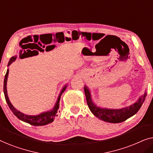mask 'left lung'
Masks as SVG:
<instances>
[{
	"label": "left lung",
	"mask_w": 153,
	"mask_h": 153,
	"mask_svg": "<svg viewBox=\"0 0 153 153\" xmlns=\"http://www.w3.org/2000/svg\"><path fill=\"white\" fill-rule=\"evenodd\" d=\"M84 92L88 106L94 116L100 118V120L111 123H122L137 114L138 111L141 107L147 95L146 93H145L143 96L139 98L137 102L127 107L122 108L120 109H111V108H100L96 106L92 100L91 91L86 85L84 86Z\"/></svg>",
	"instance_id": "obj_1"
}]
</instances>
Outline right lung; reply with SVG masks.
<instances>
[{
	"mask_svg": "<svg viewBox=\"0 0 153 153\" xmlns=\"http://www.w3.org/2000/svg\"><path fill=\"white\" fill-rule=\"evenodd\" d=\"M32 52V51H31ZM43 52V51H42ZM26 53V51L24 52V54ZM28 53V52H27ZM38 53V52H37ZM16 56H13L10 58L9 62H8L7 66H10L12 64V62H13L14 60H16ZM8 73H9V70L7 69V72H6L5 79H4V85H3V91H4V95H5V100L7 102V103L9 106L10 110L13 112V114L19 119V120L24 121L25 123H29L31 125H34V126H42V125H45L51 123L53 121L54 118L56 116H58V113L60 112L58 108H59V102L60 100V96L62 94V93L65 91L67 85L62 88L61 92H60L59 96L58 97V100L56 102V103L53 108V109L48 111L42 113V114L37 115V116H28V115H26L23 113L20 112L19 111L16 110L15 108L14 107L13 105L11 104V102H10L9 98L7 96V76H8Z\"/></svg>",
	"mask_w": 153,
	"mask_h": 153,
	"instance_id": "right-lung-1",
	"label": "right lung"
}]
</instances>
